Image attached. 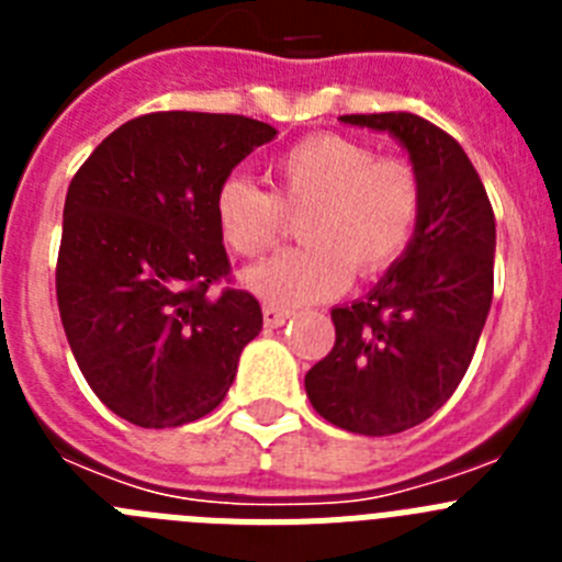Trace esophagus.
<instances>
[{
  "mask_svg": "<svg viewBox=\"0 0 562 562\" xmlns=\"http://www.w3.org/2000/svg\"><path fill=\"white\" fill-rule=\"evenodd\" d=\"M292 317V312L286 310H278V306H265V326L270 329H278V326H284L286 321Z\"/></svg>",
  "mask_w": 562,
  "mask_h": 562,
  "instance_id": "esophagus-1",
  "label": "esophagus"
}]
</instances>
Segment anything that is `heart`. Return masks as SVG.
Instances as JSON below:
<instances>
[{
  "instance_id": "1",
  "label": "heart",
  "mask_w": 562,
  "mask_h": 562,
  "mask_svg": "<svg viewBox=\"0 0 562 562\" xmlns=\"http://www.w3.org/2000/svg\"><path fill=\"white\" fill-rule=\"evenodd\" d=\"M272 193L231 177L213 213L225 245L238 256H261L284 233V213H306L304 247L245 270L247 290L278 306L335 297L357 276H376L402 256L419 220V180L402 160H376L362 143L312 134L278 154Z\"/></svg>"
}]
</instances>
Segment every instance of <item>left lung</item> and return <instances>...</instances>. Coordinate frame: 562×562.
Instances as JSON below:
<instances>
[{
	"label": "left lung",
	"mask_w": 562,
	"mask_h": 562,
	"mask_svg": "<svg viewBox=\"0 0 562 562\" xmlns=\"http://www.w3.org/2000/svg\"><path fill=\"white\" fill-rule=\"evenodd\" d=\"M394 137L419 180L408 247L374 290L335 306V349L306 374L326 422L389 436L430 419L459 389L493 304L495 216L464 148L411 112L342 114Z\"/></svg>",
	"instance_id": "left-lung-1"
}]
</instances>
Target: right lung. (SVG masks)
Returning <instances> with one entry per match:
<instances>
[{
  "label": "right lung",
  "mask_w": 562,
  "mask_h": 562,
  "mask_svg": "<svg viewBox=\"0 0 562 562\" xmlns=\"http://www.w3.org/2000/svg\"><path fill=\"white\" fill-rule=\"evenodd\" d=\"M276 134L241 114H143L69 182L58 312L83 380L121 419L177 428L225 400L261 306L207 292L231 270L213 200Z\"/></svg>",
  "instance_id": "1"
}]
</instances>
